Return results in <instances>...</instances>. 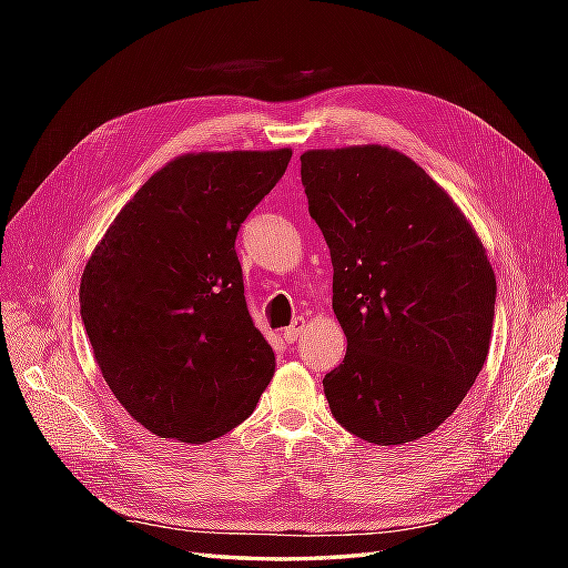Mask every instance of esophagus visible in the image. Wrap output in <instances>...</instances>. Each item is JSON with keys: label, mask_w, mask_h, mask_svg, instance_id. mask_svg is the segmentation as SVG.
<instances>
[{"label": "esophagus", "mask_w": 568, "mask_h": 568, "mask_svg": "<svg viewBox=\"0 0 568 568\" xmlns=\"http://www.w3.org/2000/svg\"><path fill=\"white\" fill-rule=\"evenodd\" d=\"M303 329H305V320H303V317H296V320L291 322V324L286 326V329H284V341H286V343H296Z\"/></svg>", "instance_id": "1"}]
</instances>
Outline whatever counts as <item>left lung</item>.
<instances>
[{
  "label": "left lung",
  "instance_id": "left-lung-1",
  "mask_svg": "<svg viewBox=\"0 0 568 568\" xmlns=\"http://www.w3.org/2000/svg\"><path fill=\"white\" fill-rule=\"evenodd\" d=\"M301 182L332 253V305L348 338L322 382L332 415L367 443L419 440L486 363L497 291L486 248L400 151H305Z\"/></svg>",
  "mask_w": 568,
  "mask_h": 568
}]
</instances>
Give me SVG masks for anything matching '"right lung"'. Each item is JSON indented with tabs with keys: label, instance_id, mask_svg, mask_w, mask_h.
Returning a JSON list of instances; mask_svg holds the SVG:
<instances>
[{
	"label": "right lung",
	"instance_id": "right-lung-1",
	"mask_svg": "<svg viewBox=\"0 0 568 568\" xmlns=\"http://www.w3.org/2000/svg\"><path fill=\"white\" fill-rule=\"evenodd\" d=\"M291 151L186 153L151 175L94 248L80 315L106 384L151 434L205 443L272 379L234 248Z\"/></svg>",
	"mask_w": 568,
	"mask_h": 568
}]
</instances>
